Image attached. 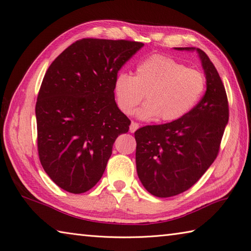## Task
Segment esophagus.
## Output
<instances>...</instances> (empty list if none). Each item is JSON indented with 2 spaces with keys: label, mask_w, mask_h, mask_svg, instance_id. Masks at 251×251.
<instances>
[{
  "label": "esophagus",
  "mask_w": 251,
  "mask_h": 251,
  "mask_svg": "<svg viewBox=\"0 0 251 251\" xmlns=\"http://www.w3.org/2000/svg\"><path fill=\"white\" fill-rule=\"evenodd\" d=\"M138 127H139V125L137 123H135V121H132V124L130 126V132L134 133Z\"/></svg>",
  "instance_id": "34e87169"
}]
</instances>
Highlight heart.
I'll list each match as a JSON object with an SVG mask.
<instances>
[{
    "mask_svg": "<svg viewBox=\"0 0 251 251\" xmlns=\"http://www.w3.org/2000/svg\"><path fill=\"white\" fill-rule=\"evenodd\" d=\"M206 80L204 75L186 68L174 58L155 54L142 59L134 76L120 72L114 81L119 109L131 115L143 100L138 111L142 119L177 120L191 111L202 97Z\"/></svg>",
    "mask_w": 251,
    "mask_h": 251,
    "instance_id": "heart-1",
    "label": "heart"
}]
</instances>
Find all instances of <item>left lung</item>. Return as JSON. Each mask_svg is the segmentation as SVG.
Wrapping results in <instances>:
<instances>
[{"label": "left lung", "instance_id": "8db88e82", "mask_svg": "<svg viewBox=\"0 0 251 251\" xmlns=\"http://www.w3.org/2000/svg\"><path fill=\"white\" fill-rule=\"evenodd\" d=\"M175 49L198 52L206 92L183 117L135 132L138 177L159 198L183 193L203 176L218 156L229 117L224 85L206 53L195 47Z\"/></svg>", "mask_w": 251, "mask_h": 251}]
</instances>
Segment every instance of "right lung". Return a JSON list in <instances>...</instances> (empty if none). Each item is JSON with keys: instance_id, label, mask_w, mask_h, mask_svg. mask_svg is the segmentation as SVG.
Returning a JSON list of instances; mask_svg holds the SVG:
<instances>
[{"instance_id": "right-lung-1", "label": "right lung", "mask_w": 251, "mask_h": 251, "mask_svg": "<svg viewBox=\"0 0 251 251\" xmlns=\"http://www.w3.org/2000/svg\"><path fill=\"white\" fill-rule=\"evenodd\" d=\"M143 44L82 39L53 60L37 95V150L56 185L86 193L100 180L113 144L131 120L114 96L117 73Z\"/></svg>"}]
</instances>
